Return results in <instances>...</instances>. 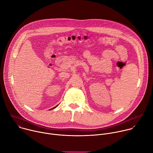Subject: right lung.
Returning a JSON list of instances; mask_svg holds the SVG:
<instances>
[{"mask_svg": "<svg viewBox=\"0 0 153 153\" xmlns=\"http://www.w3.org/2000/svg\"><path fill=\"white\" fill-rule=\"evenodd\" d=\"M57 106H55V107H54V108H52V109H54V108H56V107H57ZM52 109H51V110H52Z\"/></svg>", "mask_w": 153, "mask_h": 153, "instance_id": "add662e5", "label": "right lung"}]
</instances>
